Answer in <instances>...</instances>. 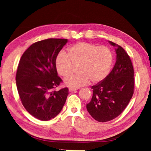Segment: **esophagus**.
Wrapping results in <instances>:
<instances>
[{"label": "esophagus", "mask_w": 151, "mask_h": 151, "mask_svg": "<svg viewBox=\"0 0 151 151\" xmlns=\"http://www.w3.org/2000/svg\"><path fill=\"white\" fill-rule=\"evenodd\" d=\"M77 89L76 88H70L69 89H68V91H69V92H73V91H76Z\"/></svg>", "instance_id": "34e87169"}]
</instances>
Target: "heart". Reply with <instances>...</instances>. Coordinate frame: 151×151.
Returning <instances> with one entry per match:
<instances>
[{
  "label": "heart",
  "mask_w": 151,
  "mask_h": 151,
  "mask_svg": "<svg viewBox=\"0 0 151 151\" xmlns=\"http://www.w3.org/2000/svg\"><path fill=\"white\" fill-rule=\"evenodd\" d=\"M114 60L109 48L88 42H78L68 49V55L61 51L55 58L58 75L66 76L73 68V64H78V73L68 75L64 80L66 86L78 88L90 82L98 83L109 75Z\"/></svg>",
  "instance_id": "heart-1"
}]
</instances>
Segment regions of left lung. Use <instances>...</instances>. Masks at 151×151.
I'll use <instances>...</instances> for the list:
<instances>
[{"instance_id": "left-lung-1", "label": "left lung", "mask_w": 151, "mask_h": 151, "mask_svg": "<svg viewBox=\"0 0 151 151\" xmlns=\"http://www.w3.org/2000/svg\"><path fill=\"white\" fill-rule=\"evenodd\" d=\"M115 47L116 63L111 72L101 82L92 86L93 97L86 104L89 114L99 122H107L121 114L134 93V69L131 58L121 46Z\"/></svg>"}]
</instances>
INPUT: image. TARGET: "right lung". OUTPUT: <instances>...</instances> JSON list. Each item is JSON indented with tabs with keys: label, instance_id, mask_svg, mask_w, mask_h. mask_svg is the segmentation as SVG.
<instances>
[{
	"label": "right lung",
	"instance_id": "add662e5",
	"mask_svg": "<svg viewBox=\"0 0 151 151\" xmlns=\"http://www.w3.org/2000/svg\"><path fill=\"white\" fill-rule=\"evenodd\" d=\"M67 42L64 39L37 42L27 48L19 61L16 82L20 100L27 112L40 121L57 116L67 98L68 88L52 91L62 82L55 58Z\"/></svg>",
	"mask_w": 151,
	"mask_h": 151
}]
</instances>
